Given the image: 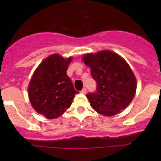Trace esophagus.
Returning a JSON list of instances; mask_svg holds the SVG:
<instances>
[{
  "instance_id": "1",
  "label": "esophagus",
  "mask_w": 161,
  "mask_h": 161,
  "mask_svg": "<svg viewBox=\"0 0 161 161\" xmlns=\"http://www.w3.org/2000/svg\"><path fill=\"white\" fill-rule=\"evenodd\" d=\"M81 93H83V94H86L87 93V89H83L81 90V92H80Z\"/></svg>"
}]
</instances>
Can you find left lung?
Masks as SVG:
<instances>
[{"instance_id": "obj_1", "label": "left lung", "mask_w": 161, "mask_h": 161, "mask_svg": "<svg viewBox=\"0 0 161 161\" xmlns=\"http://www.w3.org/2000/svg\"><path fill=\"white\" fill-rule=\"evenodd\" d=\"M82 60L90 68L97 88L86 95L91 107L104 116H114L126 109L136 93L137 80L122 56L109 50L85 54Z\"/></svg>"}]
</instances>
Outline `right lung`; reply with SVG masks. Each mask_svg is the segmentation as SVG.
I'll list each match as a JSON object with an SVG mask.
<instances>
[{
	"instance_id": "1",
	"label": "right lung",
	"mask_w": 161,
	"mask_h": 161,
	"mask_svg": "<svg viewBox=\"0 0 161 161\" xmlns=\"http://www.w3.org/2000/svg\"><path fill=\"white\" fill-rule=\"evenodd\" d=\"M73 58L52 54L39 64L28 85V97L37 113L48 119L63 114L72 105L75 90L67 70Z\"/></svg>"
}]
</instances>
